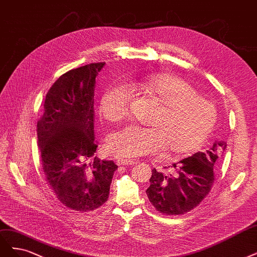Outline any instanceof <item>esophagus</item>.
Masks as SVG:
<instances>
[{"instance_id":"34e87169","label":"esophagus","mask_w":257,"mask_h":257,"mask_svg":"<svg viewBox=\"0 0 257 257\" xmlns=\"http://www.w3.org/2000/svg\"><path fill=\"white\" fill-rule=\"evenodd\" d=\"M135 164V161L133 159H124V158H118L117 159V165L118 166H130Z\"/></svg>"}]
</instances>
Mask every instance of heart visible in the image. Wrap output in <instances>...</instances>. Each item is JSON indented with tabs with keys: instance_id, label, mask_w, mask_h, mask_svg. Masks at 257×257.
Returning a JSON list of instances; mask_svg holds the SVG:
<instances>
[{
	"instance_id": "b5f03b06",
	"label": "heart",
	"mask_w": 257,
	"mask_h": 257,
	"mask_svg": "<svg viewBox=\"0 0 257 257\" xmlns=\"http://www.w3.org/2000/svg\"><path fill=\"white\" fill-rule=\"evenodd\" d=\"M159 103L161 108L151 120L153 126L126 125L110 136L107 150L114 156L133 159L164 151L189 153L196 150L213 130L217 109L182 78L152 75L137 83ZM132 92L123 83L107 87L100 100L102 117L110 122L124 119L131 108Z\"/></svg>"
}]
</instances>
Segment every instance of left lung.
<instances>
[{
    "mask_svg": "<svg viewBox=\"0 0 257 257\" xmlns=\"http://www.w3.org/2000/svg\"><path fill=\"white\" fill-rule=\"evenodd\" d=\"M226 149L216 140L204 152H197L172 165L173 174L152 170L147 194L150 202L164 215H183L198 206L214 183V167Z\"/></svg>",
    "mask_w": 257,
    "mask_h": 257,
    "instance_id": "obj_1",
    "label": "left lung"
}]
</instances>
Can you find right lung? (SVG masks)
<instances>
[{
	"mask_svg": "<svg viewBox=\"0 0 257 257\" xmlns=\"http://www.w3.org/2000/svg\"><path fill=\"white\" fill-rule=\"evenodd\" d=\"M105 63L70 70L53 84L37 124L41 165L57 199L67 207L90 211L107 201L117 165L96 157L95 77Z\"/></svg>",
	"mask_w": 257,
	"mask_h": 257,
	"instance_id": "right-lung-1",
	"label": "right lung"
}]
</instances>
